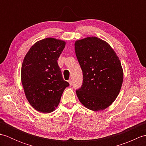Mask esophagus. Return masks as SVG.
Returning a JSON list of instances; mask_svg holds the SVG:
<instances>
[{"mask_svg": "<svg viewBox=\"0 0 146 146\" xmlns=\"http://www.w3.org/2000/svg\"><path fill=\"white\" fill-rule=\"evenodd\" d=\"M68 82H69V83H70V86L72 85V81H71V80H68Z\"/></svg>", "mask_w": 146, "mask_h": 146, "instance_id": "esophagus-1", "label": "esophagus"}]
</instances>
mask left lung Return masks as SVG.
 <instances>
[{"label":"left lung","instance_id":"8db88e82","mask_svg":"<svg viewBox=\"0 0 146 146\" xmlns=\"http://www.w3.org/2000/svg\"><path fill=\"white\" fill-rule=\"evenodd\" d=\"M75 49L83 73L77 97L90 110H104L115 100L122 86L123 70L119 59L107 42L96 37L76 41Z\"/></svg>","mask_w":146,"mask_h":146}]
</instances>
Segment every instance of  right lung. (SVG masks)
I'll return each mask as SVG.
<instances>
[{
  "label": "right lung",
  "mask_w": 146,
  "mask_h": 146,
  "mask_svg": "<svg viewBox=\"0 0 146 146\" xmlns=\"http://www.w3.org/2000/svg\"><path fill=\"white\" fill-rule=\"evenodd\" d=\"M65 44L54 38L44 39L36 42L24 59L21 82L26 97L32 107L41 112L53 111L64 90L70 85L63 80L57 61Z\"/></svg>",
  "instance_id": "1"
}]
</instances>
